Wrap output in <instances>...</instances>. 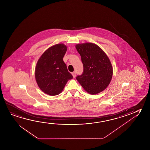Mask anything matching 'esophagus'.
<instances>
[{
    "label": "esophagus",
    "instance_id": "esophagus-1",
    "mask_svg": "<svg viewBox=\"0 0 150 150\" xmlns=\"http://www.w3.org/2000/svg\"><path fill=\"white\" fill-rule=\"evenodd\" d=\"M71 74H72V75H73V77H74V78H75V77H76V71H73V72L71 73Z\"/></svg>",
    "mask_w": 150,
    "mask_h": 150
}]
</instances>
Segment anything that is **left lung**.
<instances>
[{
	"label": "left lung",
	"mask_w": 150,
	"mask_h": 150,
	"mask_svg": "<svg viewBox=\"0 0 150 150\" xmlns=\"http://www.w3.org/2000/svg\"><path fill=\"white\" fill-rule=\"evenodd\" d=\"M76 48L81 56L83 73L76 79L89 93L96 95L106 89L111 82L113 67L108 56L97 45L78 44Z\"/></svg>",
	"instance_id": "1"
}]
</instances>
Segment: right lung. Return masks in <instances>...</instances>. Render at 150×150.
<instances>
[{"instance_id": "obj_1", "label": "right lung", "mask_w": 150, "mask_h": 150, "mask_svg": "<svg viewBox=\"0 0 150 150\" xmlns=\"http://www.w3.org/2000/svg\"><path fill=\"white\" fill-rule=\"evenodd\" d=\"M67 50L64 44H57L45 51L37 62L36 81L40 89L47 95H59L67 81L73 78L63 60Z\"/></svg>"}]
</instances>
